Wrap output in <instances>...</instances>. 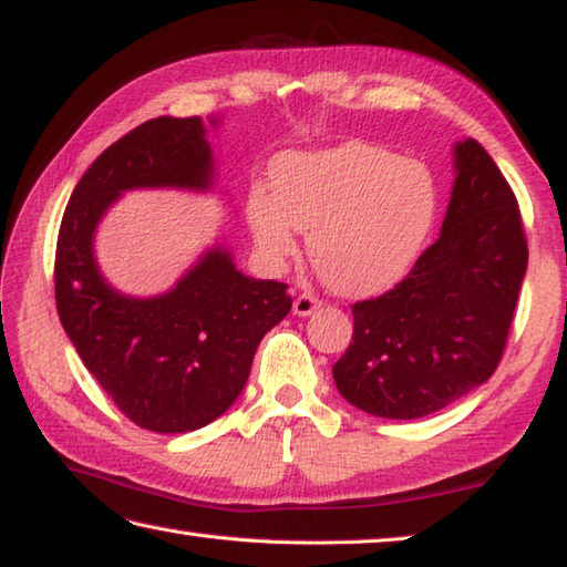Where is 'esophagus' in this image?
I'll return each mask as SVG.
<instances>
[{"label": "esophagus", "mask_w": 567, "mask_h": 567, "mask_svg": "<svg viewBox=\"0 0 567 567\" xmlns=\"http://www.w3.org/2000/svg\"><path fill=\"white\" fill-rule=\"evenodd\" d=\"M316 308H320V301L313 293H301L293 301V313L296 316H311Z\"/></svg>", "instance_id": "34e87169"}]
</instances>
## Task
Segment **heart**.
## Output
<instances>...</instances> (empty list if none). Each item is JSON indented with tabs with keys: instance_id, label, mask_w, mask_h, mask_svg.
<instances>
[{
	"instance_id": "heart-1",
	"label": "heart",
	"mask_w": 567,
	"mask_h": 567,
	"mask_svg": "<svg viewBox=\"0 0 567 567\" xmlns=\"http://www.w3.org/2000/svg\"><path fill=\"white\" fill-rule=\"evenodd\" d=\"M436 215L434 179L416 159L348 143L286 155L274 167V195L254 187L247 202L256 247L284 266L308 231V256L328 286L375 293L402 279Z\"/></svg>"
}]
</instances>
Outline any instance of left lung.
<instances>
[{
	"label": "left lung",
	"instance_id": "left-lung-1",
	"mask_svg": "<svg viewBox=\"0 0 567 567\" xmlns=\"http://www.w3.org/2000/svg\"><path fill=\"white\" fill-rule=\"evenodd\" d=\"M442 234L404 279L352 303V340L333 380L358 410L416 420L498 368L528 266L514 189L476 141L456 143Z\"/></svg>",
	"mask_w": 567,
	"mask_h": 567
}]
</instances>
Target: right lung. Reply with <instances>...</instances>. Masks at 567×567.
Here are the masks:
<instances>
[{
  "label": "right lung",
  "mask_w": 567,
  "mask_h": 567,
  "mask_svg": "<svg viewBox=\"0 0 567 567\" xmlns=\"http://www.w3.org/2000/svg\"><path fill=\"white\" fill-rule=\"evenodd\" d=\"M209 183L212 151L199 117L159 115L95 157L59 229L53 288L61 326L115 408L159 434L199 430L227 412L261 338L291 311L286 284L244 276L224 249L207 251L157 298H131L105 284L93 231L123 189Z\"/></svg>",
  "instance_id": "right-lung-1"
}]
</instances>
